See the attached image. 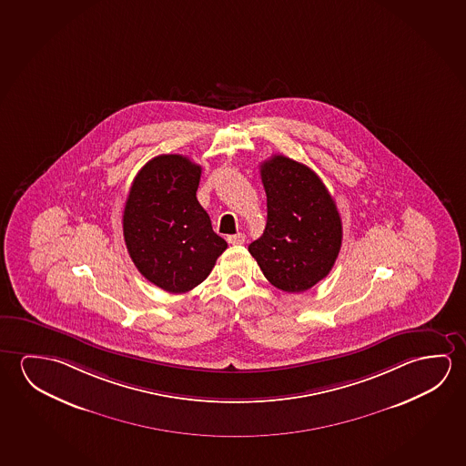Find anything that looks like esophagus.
<instances>
[{
  "instance_id": "obj_1",
  "label": "esophagus",
  "mask_w": 466,
  "mask_h": 466,
  "mask_svg": "<svg viewBox=\"0 0 466 466\" xmlns=\"http://www.w3.org/2000/svg\"><path fill=\"white\" fill-rule=\"evenodd\" d=\"M244 241H246V237H244L243 233H238V235H231V237H228V243L229 244H244Z\"/></svg>"
}]
</instances>
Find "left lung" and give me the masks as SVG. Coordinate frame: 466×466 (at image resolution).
Listing matches in <instances>:
<instances>
[{
	"label": "left lung",
	"instance_id": "1",
	"mask_svg": "<svg viewBox=\"0 0 466 466\" xmlns=\"http://www.w3.org/2000/svg\"><path fill=\"white\" fill-rule=\"evenodd\" d=\"M260 177L266 229L249 252L274 287L301 293L325 279L339 258L340 214L322 179L303 163L270 157L260 163Z\"/></svg>",
	"mask_w": 466,
	"mask_h": 466
}]
</instances>
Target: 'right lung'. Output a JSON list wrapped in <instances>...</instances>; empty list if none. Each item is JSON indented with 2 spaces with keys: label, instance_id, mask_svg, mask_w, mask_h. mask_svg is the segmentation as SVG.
<instances>
[{
  "label": "right lung",
  "instance_id": "right-lung-1",
  "mask_svg": "<svg viewBox=\"0 0 466 466\" xmlns=\"http://www.w3.org/2000/svg\"><path fill=\"white\" fill-rule=\"evenodd\" d=\"M200 170L187 157H154L134 177L126 199L127 252L137 270L168 293L198 287L228 248L196 198Z\"/></svg>",
  "mask_w": 466,
  "mask_h": 466
}]
</instances>
